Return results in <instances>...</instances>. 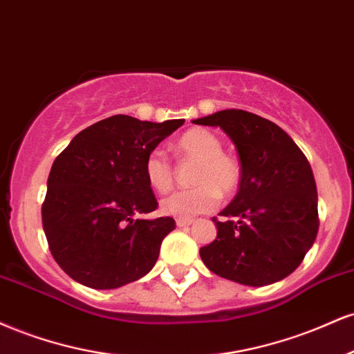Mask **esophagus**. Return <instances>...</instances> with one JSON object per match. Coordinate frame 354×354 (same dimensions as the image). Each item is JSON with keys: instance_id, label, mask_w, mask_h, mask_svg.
<instances>
[{"instance_id": "obj_1", "label": "esophagus", "mask_w": 354, "mask_h": 354, "mask_svg": "<svg viewBox=\"0 0 354 354\" xmlns=\"http://www.w3.org/2000/svg\"><path fill=\"white\" fill-rule=\"evenodd\" d=\"M192 222H194L192 218H177L176 220L177 227H189V225H192Z\"/></svg>"}]
</instances>
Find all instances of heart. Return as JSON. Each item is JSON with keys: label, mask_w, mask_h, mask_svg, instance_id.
<instances>
[{"label": "heart", "mask_w": 354, "mask_h": 354, "mask_svg": "<svg viewBox=\"0 0 354 354\" xmlns=\"http://www.w3.org/2000/svg\"><path fill=\"white\" fill-rule=\"evenodd\" d=\"M176 153L180 159L197 162L194 170V189L177 190L162 198V214L190 218L217 207L220 194L232 195L242 182V165L230 153L222 152V140L214 132L194 127L177 139ZM144 176L156 192H167L174 184V170L167 153L153 149L144 162Z\"/></svg>", "instance_id": "b5f03b06"}]
</instances>
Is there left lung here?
I'll return each instance as SVG.
<instances>
[{
    "instance_id": "left-lung-1",
    "label": "left lung",
    "mask_w": 354,
    "mask_h": 354,
    "mask_svg": "<svg viewBox=\"0 0 354 354\" xmlns=\"http://www.w3.org/2000/svg\"><path fill=\"white\" fill-rule=\"evenodd\" d=\"M220 127L234 140L242 164L239 192L217 239L201 248L215 275L248 286L283 280L298 268L318 234V194L313 170L293 139L272 120L242 109L195 119Z\"/></svg>"
}]
</instances>
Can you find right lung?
<instances>
[{"label":"right lung","mask_w":354,"mask_h":354,"mask_svg":"<svg viewBox=\"0 0 354 354\" xmlns=\"http://www.w3.org/2000/svg\"><path fill=\"white\" fill-rule=\"evenodd\" d=\"M182 124L112 115L79 132L56 157L41 209L43 228L54 260L77 283L119 288L156 265L176 220L134 218L159 205L144 162Z\"/></svg>","instance_id":"1"}]
</instances>
